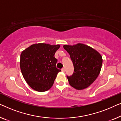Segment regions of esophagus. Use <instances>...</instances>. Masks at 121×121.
<instances>
[{
    "label": "esophagus",
    "instance_id": "1",
    "mask_svg": "<svg viewBox=\"0 0 121 121\" xmlns=\"http://www.w3.org/2000/svg\"><path fill=\"white\" fill-rule=\"evenodd\" d=\"M62 71L63 72H64V71H65V69H64V68H62Z\"/></svg>",
    "mask_w": 121,
    "mask_h": 121
}]
</instances>
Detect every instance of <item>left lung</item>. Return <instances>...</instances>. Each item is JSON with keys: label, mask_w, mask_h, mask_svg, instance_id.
Listing matches in <instances>:
<instances>
[{"label": "left lung", "mask_w": 121, "mask_h": 121, "mask_svg": "<svg viewBox=\"0 0 121 121\" xmlns=\"http://www.w3.org/2000/svg\"><path fill=\"white\" fill-rule=\"evenodd\" d=\"M63 48L70 55L74 68L73 75L67 76L69 84L77 90L88 87L100 74L101 55L95 49L82 43L65 44Z\"/></svg>", "instance_id": "obj_1"}]
</instances>
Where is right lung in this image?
Segmentation results:
<instances>
[{"mask_svg":"<svg viewBox=\"0 0 121 121\" xmlns=\"http://www.w3.org/2000/svg\"><path fill=\"white\" fill-rule=\"evenodd\" d=\"M59 47V44L40 43L32 44L21 52V73L32 89L44 92L52 86L57 74L61 71L56 68L57 59L54 57Z\"/></svg>","mask_w":121,"mask_h":121,"instance_id":"add662e5","label":"right lung"}]
</instances>
